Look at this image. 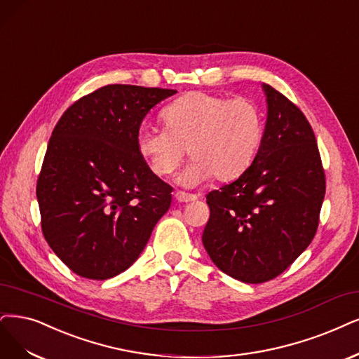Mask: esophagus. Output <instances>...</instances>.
Wrapping results in <instances>:
<instances>
[{"mask_svg": "<svg viewBox=\"0 0 359 359\" xmlns=\"http://www.w3.org/2000/svg\"><path fill=\"white\" fill-rule=\"evenodd\" d=\"M175 198L179 203H191L198 200V195L196 194H188V192H183V191H177L175 192Z\"/></svg>", "mask_w": 359, "mask_h": 359, "instance_id": "34e87169", "label": "esophagus"}]
</instances>
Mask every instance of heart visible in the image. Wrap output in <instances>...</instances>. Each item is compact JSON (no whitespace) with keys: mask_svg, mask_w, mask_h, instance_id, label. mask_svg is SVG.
Instances as JSON below:
<instances>
[{"mask_svg":"<svg viewBox=\"0 0 359 359\" xmlns=\"http://www.w3.org/2000/svg\"><path fill=\"white\" fill-rule=\"evenodd\" d=\"M165 128L142 126L139 154L156 176L167 177L182 164L187 149L192 163L179 182L187 187L215 176L219 182L240 177L255 161L263 137V118L255 102L191 91L161 111Z\"/></svg>","mask_w":359,"mask_h":359,"instance_id":"obj_1","label":"heart"}]
</instances>
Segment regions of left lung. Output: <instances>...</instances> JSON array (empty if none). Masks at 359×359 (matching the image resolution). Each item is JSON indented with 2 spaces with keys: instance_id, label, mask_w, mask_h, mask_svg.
Returning <instances> with one entry per match:
<instances>
[{
  "instance_id": "left-lung-1",
  "label": "left lung",
  "mask_w": 359,
  "mask_h": 359,
  "mask_svg": "<svg viewBox=\"0 0 359 359\" xmlns=\"http://www.w3.org/2000/svg\"><path fill=\"white\" fill-rule=\"evenodd\" d=\"M268 119L260 148L235 182L207 195L203 244L226 275L260 284L281 275L312 243L325 195L313 130L283 93L263 84Z\"/></svg>"
}]
</instances>
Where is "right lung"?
<instances>
[{"label": "right lung", "instance_id": "right-lung-1", "mask_svg": "<svg viewBox=\"0 0 359 359\" xmlns=\"http://www.w3.org/2000/svg\"><path fill=\"white\" fill-rule=\"evenodd\" d=\"M177 93L111 84L63 112L36 182L41 229L76 275L108 280L137 260L171 204V187L137 151L144 115Z\"/></svg>", "mask_w": 359, "mask_h": 359}]
</instances>
